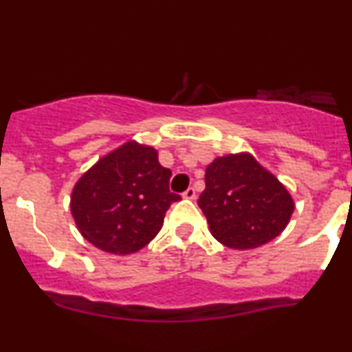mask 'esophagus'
I'll list each match as a JSON object with an SVG mask.
<instances>
[{
    "mask_svg": "<svg viewBox=\"0 0 352 352\" xmlns=\"http://www.w3.org/2000/svg\"><path fill=\"white\" fill-rule=\"evenodd\" d=\"M197 197V192H195V188L193 187H190V188H187L184 192V199H188V200H193Z\"/></svg>",
    "mask_w": 352,
    "mask_h": 352,
    "instance_id": "obj_1",
    "label": "esophagus"
}]
</instances>
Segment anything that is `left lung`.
Returning a JSON list of instances; mask_svg holds the SVG:
<instances>
[{
    "instance_id": "left-lung-1",
    "label": "left lung",
    "mask_w": 352,
    "mask_h": 352,
    "mask_svg": "<svg viewBox=\"0 0 352 352\" xmlns=\"http://www.w3.org/2000/svg\"><path fill=\"white\" fill-rule=\"evenodd\" d=\"M199 207L221 245L250 250L268 243L288 225L292 195L248 153L218 157L205 170Z\"/></svg>"
}]
</instances>
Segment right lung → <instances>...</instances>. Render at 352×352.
<instances>
[{
    "instance_id": "right-lung-1",
    "label": "right lung",
    "mask_w": 352,
    "mask_h": 352,
    "mask_svg": "<svg viewBox=\"0 0 352 352\" xmlns=\"http://www.w3.org/2000/svg\"><path fill=\"white\" fill-rule=\"evenodd\" d=\"M170 175L152 147L129 142L111 152L72 190L79 232L107 253L139 252L160 232L173 201L182 200L168 188Z\"/></svg>"
}]
</instances>
